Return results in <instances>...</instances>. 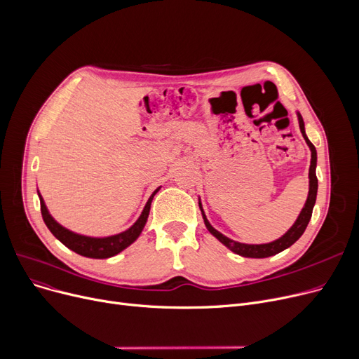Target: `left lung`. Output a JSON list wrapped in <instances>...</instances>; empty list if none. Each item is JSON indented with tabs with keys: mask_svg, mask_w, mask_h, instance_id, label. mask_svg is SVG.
Returning a JSON list of instances; mask_svg holds the SVG:
<instances>
[{
	"mask_svg": "<svg viewBox=\"0 0 359 359\" xmlns=\"http://www.w3.org/2000/svg\"><path fill=\"white\" fill-rule=\"evenodd\" d=\"M298 116V123H299V129H301V134H303L307 145L310 147L311 149V163H310V172H309V179H310V189H309V196H307V201H306V205L304 208L301 210L297 221L294 222L292 227L282 236L279 237L278 240L275 241H271V243H265V244H244V243H238V241H234L229 237H225L224 234H221L219 231H217L212 225L210 224V221L206 219V215L203 214L202 208H201V203H199V208L202 211V217H203V222L206 225V229H208V231L217 237L225 248H229L231 252L243 256V257H256V259H262V257H269V256H273L282 250L288 249L290 246H292V244L303 236V233L306 231L307 225L310 222V218H311V214H313V208H314V203H316V196H317V176H316V165H317V151L314 148V145L310 142V140L307 138L306 135V129H304V121H303V116L299 115V113H297Z\"/></svg>",
	"mask_w": 359,
	"mask_h": 359,
	"instance_id": "left-lung-1",
	"label": "left lung"
}]
</instances>
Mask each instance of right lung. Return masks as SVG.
I'll use <instances>...</instances> for the list:
<instances>
[{
    "label": "right lung",
    "instance_id": "right-lung-1",
    "mask_svg": "<svg viewBox=\"0 0 359 359\" xmlns=\"http://www.w3.org/2000/svg\"><path fill=\"white\" fill-rule=\"evenodd\" d=\"M158 191H160V187L153 192V195L149 196L140 218L137 219V222L134 225H132V227H129L123 233L109 236V237H88V236H81V234L67 230L65 227H62L61 224H58L52 218V215L49 214V211L46 208L43 198L41 196L39 192H37V195H39V199H41V211H42V217H43L46 227L56 238H58L64 244V246H67L72 252L79 253L81 256H86V257L107 259V257H111V256L121 253L123 249L130 246V244L140 237L141 231L145 227V222H147L149 208H151V202H153V198Z\"/></svg>",
    "mask_w": 359,
    "mask_h": 359
}]
</instances>
